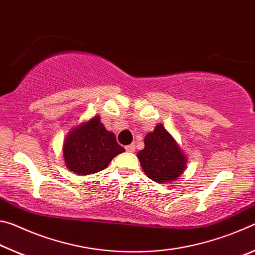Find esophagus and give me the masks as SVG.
I'll return each instance as SVG.
<instances>
[{"label": "esophagus", "mask_w": 255, "mask_h": 255, "mask_svg": "<svg viewBox=\"0 0 255 255\" xmlns=\"http://www.w3.org/2000/svg\"><path fill=\"white\" fill-rule=\"evenodd\" d=\"M125 148H126L127 152H129V153H133V152H135V144L127 145L126 147H125Z\"/></svg>", "instance_id": "1"}]
</instances>
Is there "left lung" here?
<instances>
[{
	"mask_svg": "<svg viewBox=\"0 0 255 255\" xmlns=\"http://www.w3.org/2000/svg\"><path fill=\"white\" fill-rule=\"evenodd\" d=\"M145 147L137 154L143 171L158 183L171 182L183 173L185 158L179 145L162 124L145 136Z\"/></svg>",
	"mask_w": 255,
	"mask_h": 255,
	"instance_id": "1",
	"label": "left lung"
}]
</instances>
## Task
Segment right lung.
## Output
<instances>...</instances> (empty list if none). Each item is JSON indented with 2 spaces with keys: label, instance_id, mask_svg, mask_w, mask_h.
Masks as SVG:
<instances>
[{
  "label": "right lung",
  "instance_id": "right-lung-1",
  "mask_svg": "<svg viewBox=\"0 0 255 255\" xmlns=\"http://www.w3.org/2000/svg\"><path fill=\"white\" fill-rule=\"evenodd\" d=\"M123 152L125 148L117 143L114 133L106 130L99 116L73 129L63 148L66 166L81 175L102 171Z\"/></svg>",
  "mask_w": 255,
  "mask_h": 255
}]
</instances>
